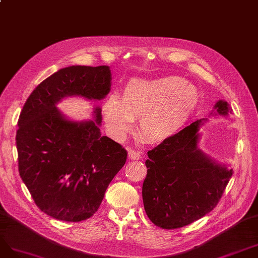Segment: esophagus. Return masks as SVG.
<instances>
[{
	"label": "esophagus",
	"instance_id": "1",
	"mask_svg": "<svg viewBox=\"0 0 258 258\" xmlns=\"http://www.w3.org/2000/svg\"><path fill=\"white\" fill-rule=\"evenodd\" d=\"M128 159L133 161H137L140 159V153L135 150H130L128 151Z\"/></svg>",
	"mask_w": 258,
	"mask_h": 258
}]
</instances>
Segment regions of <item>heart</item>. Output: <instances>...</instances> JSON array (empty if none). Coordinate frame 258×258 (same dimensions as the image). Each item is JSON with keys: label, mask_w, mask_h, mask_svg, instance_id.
Listing matches in <instances>:
<instances>
[{"label": "heart", "mask_w": 258, "mask_h": 258, "mask_svg": "<svg viewBox=\"0 0 258 258\" xmlns=\"http://www.w3.org/2000/svg\"><path fill=\"white\" fill-rule=\"evenodd\" d=\"M199 91L178 76L154 79H132L123 96L110 93L103 105L108 133L123 139L140 118V131L152 141L172 136L194 113L199 104Z\"/></svg>", "instance_id": "obj_1"}]
</instances>
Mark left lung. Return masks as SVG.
Here are the masks:
<instances>
[{
    "label": "left lung",
    "instance_id": "obj_1",
    "mask_svg": "<svg viewBox=\"0 0 258 258\" xmlns=\"http://www.w3.org/2000/svg\"><path fill=\"white\" fill-rule=\"evenodd\" d=\"M224 99L211 117L228 118ZM207 118L197 120L148 152L143 201L148 218L164 229L183 227L212 211L232 176L230 164L206 154L198 144Z\"/></svg>",
    "mask_w": 258,
    "mask_h": 258
}]
</instances>
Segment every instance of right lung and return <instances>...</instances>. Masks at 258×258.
Returning a JSON list of instances; mask_svg holds the SVG:
<instances>
[{"instance_id":"right-lung-1","label":"right lung","mask_w":258,"mask_h":258,"mask_svg":"<svg viewBox=\"0 0 258 258\" xmlns=\"http://www.w3.org/2000/svg\"><path fill=\"white\" fill-rule=\"evenodd\" d=\"M107 65H72L35 88L18 120L19 173L33 201L53 219L80 222L92 217L106 189L126 161V150L102 136V108L90 120H73L56 106L68 97L96 103L111 89Z\"/></svg>"}]
</instances>
